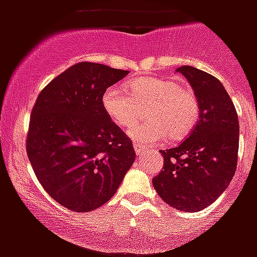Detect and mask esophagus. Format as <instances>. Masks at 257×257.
I'll use <instances>...</instances> for the list:
<instances>
[{
    "label": "esophagus",
    "instance_id": "34e87169",
    "mask_svg": "<svg viewBox=\"0 0 257 257\" xmlns=\"http://www.w3.org/2000/svg\"><path fill=\"white\" fill-rule=\"evenodd\" d=\"M133 148H135V152H136L137 155H143V153H144L145 151H147V149H145L144 147H141V145H139V144L133 145Z\"/></svg>",
    "mask_w": 257,
    "mask_h": 257
}]
</instances>
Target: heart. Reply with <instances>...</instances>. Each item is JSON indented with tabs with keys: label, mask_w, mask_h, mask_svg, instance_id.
Listing matches in <instances>:
<instances>
[{
	"label": "heart",
	"mask_w": 257,
	"mask_h": 257,
	"mask_svg": "<svg viewBox=\"0 0 257 257\" xmlns=\"http://www.w3.org/2000/svg\"><path fill=\"white\" fill-rule=\"evenodd\" d=\"M102 105L120 128H131L147 109L148 120L131 129V137L143 144H157L168 135L180 140L195 128L200 106L195 92L171 78L143 77L128 88L113 85L105 90Z\"/></svg>",
	"instance_id": "1"
}]
</instances>
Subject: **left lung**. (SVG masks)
<instances>
[{
  "instance_id": "8db88e82",
  "label": "left lung",
  "mask_w": 257,
  "mask_h": 257,
  "mask_svg": "<svg viewBox=\"0 0 257 257\" xmlns=\"http://www.w3.org/2000/svg\"><path fill=\"white\" fill-rule=\"evenodd\" d=\"M177 72L195 90L200 118L179 147L160 151L164 167L152 183L171 207L197 212L211 205L235 175L239 118L231 97L215 76L189 65L180 66Z\"/></svg>"
}]
</instances>
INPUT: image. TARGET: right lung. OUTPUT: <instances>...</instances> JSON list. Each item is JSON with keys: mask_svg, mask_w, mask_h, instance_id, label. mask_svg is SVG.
<instances>
[{"mask_svg": "<svg viewBox=\"0 0 257 257\" xmlns=\"http://www.w3.org/2000/svg\"><path fill=\"white\" fill-rule=\"evenodd\" d=\"M82 61L42 89L30 114L26 153L48 195L73 212L110 200L132 167L131 139L106 114L105 90L128 74Z\"/></svg>", "mask_w": 257, "mask_h": 257, "instance_id": "1", "label": "right lung"}]
</instances>
